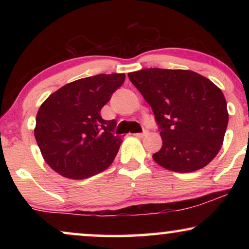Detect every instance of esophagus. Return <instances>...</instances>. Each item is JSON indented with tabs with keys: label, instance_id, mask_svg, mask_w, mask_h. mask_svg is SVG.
I'll return each mask as SVG.
<instances>
[{
	"label": "esophagus",
	"instance_id": "34e87169",
	"mask_svg": "<svg viewBox=\"0 0 249 249\" xmlns=\"http://www.w3.org/2000/svg\"><path fill=\"white\" fill-rule=\"evenodd\" d=\"M136 137H138V138H142V137H145V136H147L148 135V131L147 130H145V131H142V132H138V134H134Z\"/></svg>",
	"mask_w": 249,
	"mask_h": 249
}]
</instances>
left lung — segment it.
Returning a JSON list of instances; mask_svg holds the SVG:
<instances>
[{"label": "left lung", "instance_id": "1", "mask_svg": "<svg viewBox=\"0 0 249 249\" xmlns=\"http://www.w3.org/2000/svg\"><path fill=\"white\" fill-rule=\"evenodd\" d=\"M151 105L162 137L154 161L187 173L209 164L223 144L229 114L224 95L207 78L190 70L151 68L128 73Z\"/></svg>", "mask_w": 249, "mask_h": 249}]
</instances>
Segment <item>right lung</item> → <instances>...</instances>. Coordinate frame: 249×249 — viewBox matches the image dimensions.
Instances as JSON below:
<instances>
[{"label": "right lung", "mask_w": 249, "mask_h": 249, "mask_svg": "<svg viewBox=\"0 0 249 249\" xmlns=\"http://www.w3.org/2000/svg\"><path fill=\"white\" fill-rule=\"evenodd\" d=\"M124 73L96 74L64 85L36 115L35 138L44 160L66 178L87 179L107 170L120 148L115 120L101 110L124 84Z\"/></svg>", "instance_id": "1"}]
</instances>
